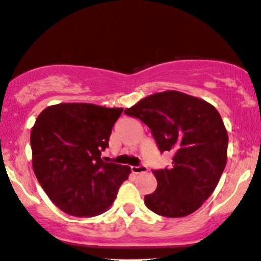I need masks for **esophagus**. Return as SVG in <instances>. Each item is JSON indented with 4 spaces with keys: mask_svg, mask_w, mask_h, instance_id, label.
I'll return each instance as SVG.
<instances>
[{
    "mask_svg": "<svg viewBox=\"0 0 261 261\" xmlns=\"http://www.w3.org/2000/svg\"><path fill=\"white\" fill-rule=\"evenodd\" d=\"M132 172L134 173V174H139V173H145L147 172V167L145 165H140V166H133L130 167Z\"/></svg>",
    "mask_w": 261,
    "mask_h": 261,
    "instance_id": "1",
    "label": "esophagus"
}]
</instances>
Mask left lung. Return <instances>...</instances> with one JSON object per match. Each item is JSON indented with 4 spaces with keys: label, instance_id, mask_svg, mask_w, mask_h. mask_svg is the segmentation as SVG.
<instances>
[{
    "label": "left lung",
    "instance_id": "1",
    "mask_svg": "<svg viewBox=\"0 0 261 261\" xmlns=\"http://www.w3.org/2000/svg\"><path fill=\"white\" fill-rule=\"evenodd\" d=\"M150 128L161 152L173 153L169 168L153 169L157 189L146 207L167 218L194 213L217 188L227 156V132L217 109L181 92L149 95L125 109Z\"/></svg>",
    "mask_w": 261,
    "mask_h": 261
}]
</instances>
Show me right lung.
I'll use <instances>...</instances> for the list:
<instances>
[{
    "mask_svg": "<svg viewBox=\"0 0 261 261\" xmlns=\"http://www.w3.org/2000/svg\"><path fill=\"white\" fill-rule=\"evenodd\" d=\"M123 109L83 102L48 106L30 141L35 175L58 208L73 217L99 215L114 203L128 166L102 161Z\"/></svg>",
    "mask_w": 261,
    "mask_h": 261,
    "instance_id": "add662e5",
    "label": "right lung"
}]
</instances>
